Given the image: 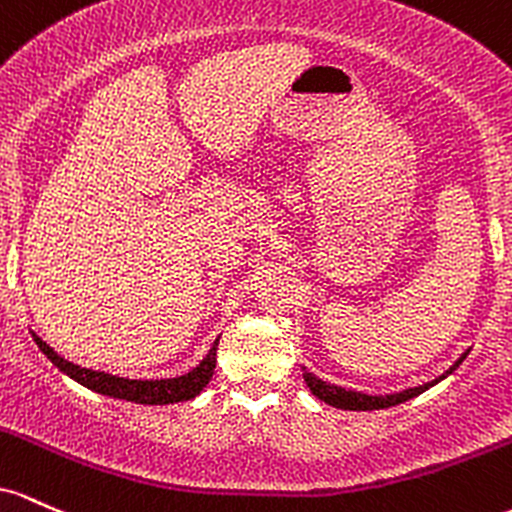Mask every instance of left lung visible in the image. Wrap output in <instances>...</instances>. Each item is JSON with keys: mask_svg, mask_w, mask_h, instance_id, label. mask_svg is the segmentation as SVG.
Returning a JSON list of instances; mask_svg holds the SVG:
<instances>
[{"mask_svg": "<svg viewBox=\"0 0 512 512\" xmlns=\"http://www.w3.org/2000/svg\"><path fill=\"white\" fill-rule=\"evenodd\" d=\"M464 358H467V353H462V358H459L457 363L450 367V370H445L440 377H435L433 382L418 384V387H409V389H404V392H394V394H365V392H355V389H343V387H336V384L319 380L317 375H312V372H307V370H304V382H307L309 392L317 396V399L326 401L329 406H336V409H343V411L389 409V406L404 404V401L413 399V396L426 392V389L433 387V384L445 380L447 375H452V372L462 365Z\"/></svg>", "mask_w": 512, "mask_h": 512, "instance_id": "left-lung-1", "label": "left lung"}]
</instances>
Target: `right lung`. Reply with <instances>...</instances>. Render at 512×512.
Masks as SVG:
<instances>
[{
  "mask_svg": "<svg viewBox=\"0 0 512 512\" xmlns=\"http://www.w3.org/2000/svg\"><path fill=\"white\" fill-rule=\"evenodd\" d=\"M33 341H36V346L48 355V360L57 367V370L65 372V375L72 377L74 382L84 384L86 389H94V392H99L103 396H113V399L135 401V404L162 406L176 404V401H188L203 392L205 384L212 380V372H215L217 343H220V338H217L215 346L210 348V353L205 355L203 363L193 367L188 375L174 377V380H125V377L108 375V372L86 370V367L74 365L70 360L62 358V355H57L43 338L36 336V333H33Z\"/></svg>",
  "mask_w": 512,
  "mask_h": 512,
  "instance_id": "add662e5",
  "label": "right lung"
}]
</instances>
